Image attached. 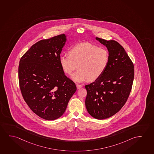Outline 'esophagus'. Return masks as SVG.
Here are the masks:
<instances>
[{
    "label": "esophagus",
    "instance_id": "esophagus-1",
    "mask_svg": "<svg viewBox=\"0 0 154 154\" xmlns=\"http://www.w3.org/2000/svg\"><path fill=\"white\" fill-rule=\"evenodd\" d=\"M82 87H83L82 85H81L79 84H76V87L78 89H80V88H82Z\"/></svg>",
    "mask_w": 154,
    "mask_h": 154
}]
</instances>
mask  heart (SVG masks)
<instances>
[{
    "instance_id": "heart-1",
    "label": "heart",
    "mask_w": 154,
    "mask_h": 154,
    "mask_svg": "<svg viewBox=\"0 0 154 154\" xmlns=\"http://www.w3.org/2000/svg\"><path fill=\"white\" fill-rule=\"evenodd\" d=\"M109 61V53L104 48L89 42L76 44L69 50V54H63L59 57V63L65 73L71 75L76 81L89 79L95 81L102 75Z\"/></svg>"
}]
</instances>
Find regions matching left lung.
<instances>
[{
    "label": "left lung",
    "instance_id": "left-lung-1",
    "mask_svg": "<svg viewBox=\"0 0 154 154\" xmlns=\"http://www.w3.org/2000/svg\"><path fill=\"white\" fill-rule=\"evenodd\" d=\"M96 39L106 47L109 61L102 75L85 85L87 91L85 104L88 113L97 119L115 115L126 102L134 76L132 60L124 48L114 40Z\"/></svg>",
    "mask_w": 154,
    "mask_h": 154
}]
</instances>
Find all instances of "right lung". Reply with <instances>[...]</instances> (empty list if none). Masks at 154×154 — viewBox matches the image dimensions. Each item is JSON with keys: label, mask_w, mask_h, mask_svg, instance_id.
Wrapping results in <instances>:
<instances>
[{"label": "right lung", "mask_w": 154, "mask_h": 154, "mask_svg": "<svg viewBox=\"0 0 154 154\" xmlns=\"http://www.w3.org/2000/svg\"><path fill=\"white\" fill-rule=\"evenodd\" d=\"M66 41L65 34L41 40L20 60L18 76L23 98L32 112L44 119L60 117L76 91L59 63Z\"/></svg>", "instance_id": "right-lung-1"}]
</instances>
